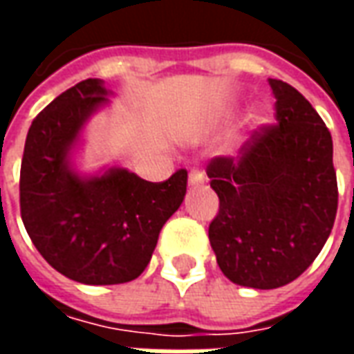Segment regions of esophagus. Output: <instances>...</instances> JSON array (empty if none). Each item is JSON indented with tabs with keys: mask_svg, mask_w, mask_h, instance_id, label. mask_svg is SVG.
Listing matches in <instances>:
<instances>
[{
	"mask_svg": "<svg viewBox=\"0 0 354 354\" xmlns=\"http://www.w3.org/2000/svg\"><path fill=\"white\" fill-rule=\"evenodd\" d=\"M203 184H205V176L201 174L199 170L189 172V178H187V185H189V187H199V185Z\"/></svg>",
	"mask_w": 354,
	"mask_h": 354,
	"instance_id": "1",
	"label": "esophagus"
}]
</instances>
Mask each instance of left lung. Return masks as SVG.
I'll return each instance as SVG.
<instances>
[{"mask_svg": "<svg viewBox=\"0 0 354 354\" xmlns=\"http://www.w3.org/2000/svg\"><path fill=\"white\" fill-rule=\"evenodd\" d=\"M277 127L256 132L239 161L208 165L220 210L208 239L222 273L258 290L288 284L319 256L337 212L334 144L304 94L269 80Z\"/></svg>", "mask_w": 354, "mask_h": 354, "instance_id": "obj_1", "label": "left lung"}]
</instances>
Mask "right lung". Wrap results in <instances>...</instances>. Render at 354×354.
I'll use <instances>...</instances> for the list:
<instances>
[{"label":"right lung","mask_w":354,"mask_h":354,"mask_svg":"<svg viewBox=\"0 0 354 354\" xmlns=\"http://www.w3.org/2000/svg\"><path fill=\"white\" fill-rule=\"evenodd\" d=\"M113 93L85 80L32 121L20 167V214L35 248L81 284H121L147 267L159 231L184 203L187 172L153 184L124 167L83 172L85 129Z\"/></svg>","instance_id":"add662e5"}]
</instances>
